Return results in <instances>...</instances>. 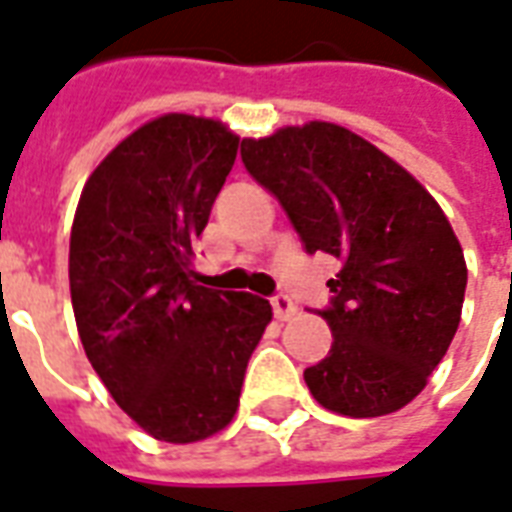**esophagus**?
<instances>
[{
	"mask_svg": "<svg viewBox=\"0 0 512 512\" xmlns=\"http://www.w3.org/2000/svg\"><path fill=\"white\" fill-rule=\"evenodd\" d=\"M271 309H274V317L276 320H290L295 314V304H293V298L285 293H279L271 298Z\"/></svg>",
	"mask_w": 512,
	"mask_h": 512,
	"instance_id": "1",
	"label": "esophagus"
}]
</instances>
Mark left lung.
Here are the masks:
<instances>
[{"mask_svg":"<svg viewBox=\"0 0 512 512\" xmlns=\"http://www.w3.org/2000/svg\"><path fill=\"white\" fill-rule=\"evenodd\" d=\"M241 160L309 255L342 260L320 309L331 352L304 372L312 396L350 418L401 410L426 388L461 320L467 263L448 217L399 162L339 124L244 138Z\"/></svg>","mask_w":512,"mask_h":512,"instance_id":"1","label":"left lung"}]
</instances>
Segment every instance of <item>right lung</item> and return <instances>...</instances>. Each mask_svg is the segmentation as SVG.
I'll list each match as a JSON object with an SVG mask.
<instances>
[{
    "label": "right lung",
    "mask_w": 512,
    "mask_h": 512,
    "mask_svg": "<svg viewBox=\"0 0 512 512\" xmlns=\"http://www.w3.org/2000/svg\"><path fill=\"white\" fill-rule=\"evenodd\" d=\"M236 151L225 124L168 113L97 165L75 211L70 295L86 358L162 442L225 429L271 323L266 298L203 287L189 268Z\"/></svg>",
    "instance_id": "obj_1"
}]
</instances>
